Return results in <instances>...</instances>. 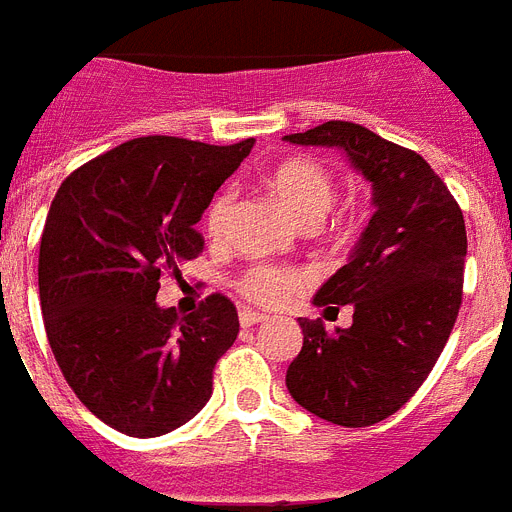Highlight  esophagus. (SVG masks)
Returning a JSON list of instances; mask_svg holds the SVG:
<instances>
[{"label":"esophagus","mask_w":512,"mask_h":512,"mask_svg":"<svg viewBox=\"0 0 512 512\" xmlns=\"http://www.w3.org/2000/svg\"><path fill=\"white\" fill-rule=\"evenodd\" d=\"M263 321H265V315L255 313V310H242V313H239V323H242L244 328L257 326V323H263Z\"/></svg>","instance_id":"esophagus-1"}]
</instances>
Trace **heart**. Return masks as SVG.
<instances>
[{"label": "heart", "mask_w": 512, "mask_h": 512, "mask_svg": "<svg viewBox=\"0 0 512 512\" xmlns=\"http://www.w3.org/2000/svg\"><path fill=\"white\" fill-rule=\"evenodd\" d=\"M268 189L286 213L297 220L299 226H318L328 207L334 205V178L313 157H289L273 168L268 176ZM231 194L220 191L210 202L205 215V226L218 236L226 226ZM302 286V276L294 270H281L273 265H255L239 281V292L257 305L278 307L292 299Z\"/></svg>", "instance_id": "1"}]
</instances>
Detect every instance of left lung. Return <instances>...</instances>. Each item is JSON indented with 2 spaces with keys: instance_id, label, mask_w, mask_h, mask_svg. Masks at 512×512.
<instances>
[{
  "instance_id": "obj_1",
  "label": "left lung",
  "mask_w": 512,
  "mask_h": 512,
  "mask_svg": "<svg viewBox=\"0 0 512 512\" xmlns=\"http://www.w3.org/2000/svg\"><path fill=\"white\" fill-rule=\"evenodd\" d=\"M284 139L342 149L376 207L347 265L313 299L326 310L352 305V326L326 331L321 318H299L305 339L286 389L323 421L373 426L418 392L450 339L463 302V213L418 152L357 123L328 120Z\"/></svg>"
}]
</instances>
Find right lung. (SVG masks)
Returning a JSON list of instances; mask_svg holds the SVG:
<instances>
[{"mask_svg": "<svg viewBox=\"0 0 512 512\" xmlns=\"http://www.w3.org/2000/svg\"><path fill=\"white\" fill-rule=\"evenodd\" d=\"M255 139L215 147L144 136L70 173L49 207L39 297L49 347L78 400L120 434L162 436L213 394L239 315L223 294L178 318L162 273L202 252L197 223Z\"/></svg>", "mask_w": 512, "mask_h": 512, "instance_id": "1", "label": "right lung"}]
</instances>
